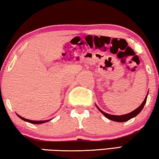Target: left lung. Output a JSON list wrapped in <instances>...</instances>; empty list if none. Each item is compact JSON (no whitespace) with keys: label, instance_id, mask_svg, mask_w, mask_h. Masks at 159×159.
<instances>
[{"label":"left lung","instance_id":"8db88e82","mask_svg":"<svg viewBox=\"0 0 159 159\" xmlns=\"http://www.w3.org/2000/svg\"><path fill=\"white\" fill-rule=\"evenodd\" d=\"M148 92L147 94H146V97H145V99L143 100V102H142V104H141L140 106H139L137 109H136L135 110L130 112V113L129 114H124V115H120V116H118V115H111V114H107L104 112L103 111H102L101 109H100L97 106V109H99V110L102 112V114H103V115H104L105 116L107 117V119H110V120L112 121H117V122H124V121H129V119L134 118V116H137L138 114L140 113L142 110L143 107H144V105L146 102V99H147V96H148Z\"/></svg>","mask_w":159,"mask_h":159}]
</instances>
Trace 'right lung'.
I'll return each mask as SVG.
<instances>
[{"mask_svg": "<svg viewBox=\"0 0 159 159\" xmlns=\"http://www.w3.org/2000/svg\"><path fill=\"white\" fill-rule=\"evenodd\" d=\"M18 115V116L19 117V118L21 119L23 121H28L29 122V123H31V124H43V123H45V122H47L48 121L50 120H46V121H33V120H29V119H25L23 118V117H22L20 116H19L18 114H17Z\"/></svg>", "mask_w": 159, "mask_h": 159, "instance_id": "obj_1", "label": "right lung"}]
</instances>
